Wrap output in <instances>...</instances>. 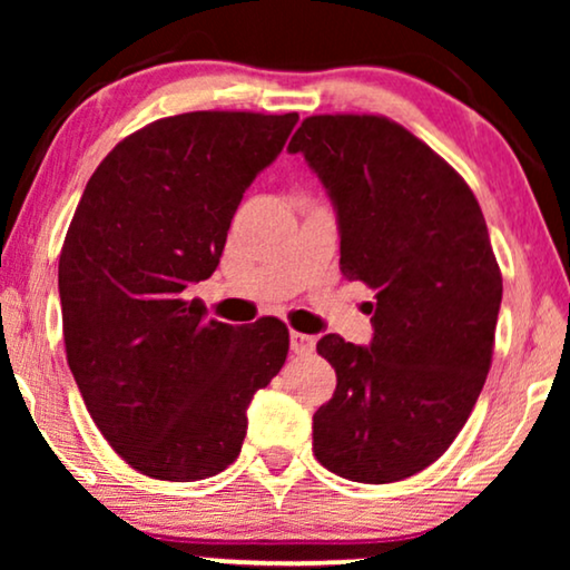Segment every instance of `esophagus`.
<instances>
[{"label": "esophagus", "instance_id": "1", "mask_svg": "<svg viewBox=\"0 0 570 570\" xmlns=\"http://www.w3.org/2000/svg\"><path fill=\"white\" fill-rule=\"evenodd\" d=\"M314 347H316V340L311 337V334H303V332L291 334V350H293V353L308 355V353H314Z\"/></svg>", "mask_w": 570, "mask_h": 570}]
</instances>
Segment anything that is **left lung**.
<instances>
[{
  "label": "left lung",
  "instance_id": "8db88e82",
  "mask_svg": "<svg viewBox=\"0 0 570 570\" xmlns=\"http://www.w3.org/2000/svg\"><path fill=\"white\" fill-rule=\"evenodd\" d=\"M303 153L340 220V267L376 291L371 347L318 340L337 371L314 454L353 482L412 478L451 446L493 361L503 277L462 176L386 116H308Z\"/></svg>",
  "mask_w": 570,
  "mask_h": 570
}]
</instances>
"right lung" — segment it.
I'll return each mask as SVG.
<instances>
[{
	"label": "right lung",
	"mask_w": 570,
	"mask_h": 570,
	"mask_svg": "<svg viewBox=\"0 0 570 570\" xmlns=\"http://www.w3.org/2000/svg\"><path fill=\"white\" fill-rule=\"evenodd\" d=\"M298 114L191 111L124 137L85 186L59 256L69 371L129 466L191 482L240 454L246 407L283 368L279 318L230 326L186 301Z\"/></svg>",
	"instance_id": "1"
}]
</instances>
